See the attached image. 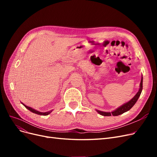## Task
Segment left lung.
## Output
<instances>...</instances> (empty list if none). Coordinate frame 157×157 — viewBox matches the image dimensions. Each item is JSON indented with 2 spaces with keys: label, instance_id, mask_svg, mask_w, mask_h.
<instances>
[{
  "label": "left lung",
  "instance_id": "8db88e82",
  "mask_svg": "<svg viewBox=\"0 0 157 157\" xmlns=\"http://www.w3.org/2000/svg\"><path fill=\"white\" fill-rule=\"evenodd\" d=\"M142 89H143V77H141V82H140V88L138 92L136 94V96L133 98L130 101L124 104V105L121 106L119 108H118L117 109H116L115 111H114L113 112L108 113V112H103V111H100L97 110L98 113L103 116H111V115L118 116V115H121V114L124 113L128 111H129L130 109L135 105V103L137 101V99H138V98H140L141 91H142Z\"/></svg>",
  "mask_w": 157,
  "mask_h": 157
}]
</instances>
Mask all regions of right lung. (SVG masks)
I'll return each mask as SVG.
<instances>
[{
  "instance_id": "add662e5",
  "label": "right lung",
  "mask_w": 157,
  "mask_h": 157,
  "mask_svg": "<svg viewBox=\"0 0 157 157\" xmlns=\"http://www.w3.org/2000/svg\"><path fill=\"white\" fill-rule=\"evenodd\" d=\"M23 105H24L27 109H29V110L30 111H31V112H33V113H35V114H37V115H49V114L52 112V111H48V112H46V113H41V112H39V111H36V110H35V109H32L31 107H28V106H27V105H24V104L23 103H22Z\"/></svg>"
}]
</instances>
